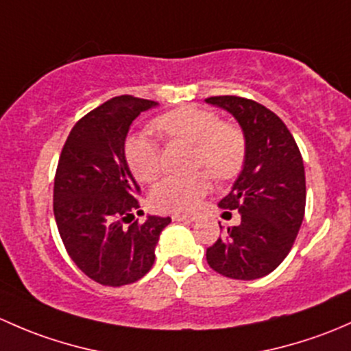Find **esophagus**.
Masks as SVG:
<instances>
[{
  "mask_svg": "<svg viewBox=\"0 0 351 351\" xmlns=\"http://www.w3.org/2000/svg\"><path fill=\"white\" fill-rule=\"evenodd\" d=\"M172 219L177 223H193L196 221V216H187V215H174Z\"/></svg>",
  "mask_w": 351,
  "mask_h": 351,
  "instance_id": "obj_1",
  "label": "esophagus"
}]
</instances>
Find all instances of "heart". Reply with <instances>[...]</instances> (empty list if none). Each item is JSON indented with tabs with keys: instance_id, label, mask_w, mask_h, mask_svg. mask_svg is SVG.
I'll return each mask as SVG.
<instances>
[{
	"instance_id": "heart-1",
	"label": "heart",
	"mask_w": 351,
	"mask_h": 351,
	"mask_svg": "<svg viewBox=\"0 0 351 351\" xmlns=\"http://www.w3.org/2000/svg\"><path fill=\"white\" fill-rule=\"evenodd\" d=\"M154 126L167 138L193 143L191 164L226 180L240 174L247 160V136L234 123L221 121L215 111L182 106L162 114ZM125 158L133 176L142 182L157 179L162 171V150L147 133H133L125 140ZM209 187V173L169 176L152 189V206L158 211L193 213Z\"/></svg>"
}]
</instances>
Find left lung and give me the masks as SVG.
Returning a JSON list of instances; mask_svg holds the SVG:
<instances>
[{
    "label": "left lung",
    "instance_id": "1",
    "mask_svg": "<svg viewBox=\"0 0 351 351\" xmlns=\"http://www.w3.org/2000/svg\"><path fill=\"white\" fill-rule=\"evenodd\" d=\"M206 103L230 111L247 136L243 171L219 201L226 213L238 209L241 223L206 250V260L230 279H260L282 263L304 218L301 152L285 123L263 104L240 96H213Z\"/></svg>",
    "mask_w": 351,
    "mask_h": 351
}]
</instances>
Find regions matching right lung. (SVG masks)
<instances>
[{
    "label": "right lung",
    "instance_id": "obj_1",
    "mask_svg": "<svg viewBox=\"0 0 351 351\" xmlns=\"http://www.w3.org/2000/svg\"><path fill=\"white\" fill-rule=\"evenodd\" d=\"M158 103L123 95L74 125L53 179V216L72 262L110 287L142 279L155 262V245L171 218L138 223L140 186L125 158L130 125Z\"/></svg>",
    "mask_w": 351,
    "mask_h": 351
}]
</instances>
